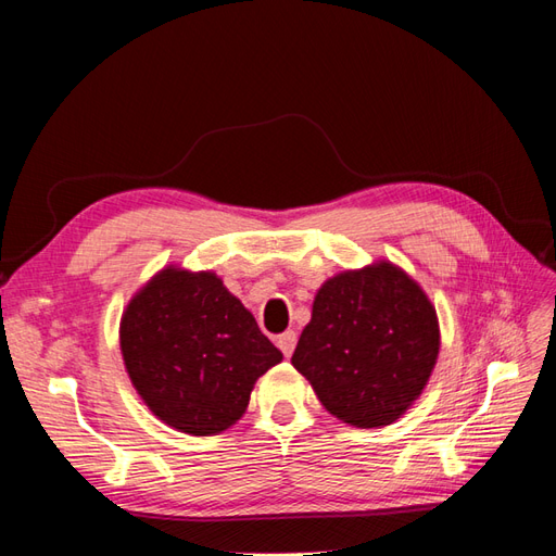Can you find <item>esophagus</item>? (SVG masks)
I'll return each instance as SVG.
<instances>
[{"label": "esophagus", "mask_w": 556, "mask_h": 556, "mask_svg": "<svg viewBox=\"0 0 556 556\" xmlns=\"http://www.w3.org/2000/svg\"><path fill=\"white\" fill-rule=\"evenodd\" d=\"M276 343H278V348H280L282 355H285V357H290L292 352H294V345H296V333H294V331H285V333H280V336H278Z\"/></svg>", "instance_id": "34e87169"}]
</instances>
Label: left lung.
Returning a JSON list of instances; mask_svg holds the SVG:
<instances>
[{"instance_id":"left-lung-1","label":"left lung","mask_w":556,"mask_h":556,"mask_svg":"<svg viewBox=\"0 0 556 556\" xmlns=\"http://www.w3.org/2000/svg\"><path fill=\"white\" fill-rule=\"evenodd\" d=\"M439 317L422 288L378 262L317 290L292 355L319 403L345 425H390L422 394L439 359Z\"/></svg>"}]
</instances>
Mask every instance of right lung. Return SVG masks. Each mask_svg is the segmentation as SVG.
<instances>
[{
    "instance_id": "1",
    "label": "right lung",
    "mask_w": 556,
    "mask_h": 556,
    "mask_svg": "<svg viewBox=\"0 0 556 556\" xmlns=\"http://www.w3.org/2000/svg\"><path fill=\"white\" fill-rule=\"evenodd\" d=\"M121 350L146 406L192 435L237 425L257 378L282 359L220 278L174 266L127 304Z\"/></svg>"
}]
</instances>
